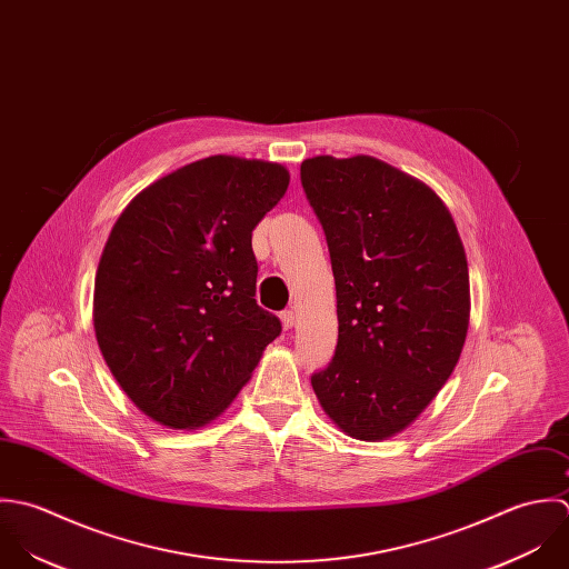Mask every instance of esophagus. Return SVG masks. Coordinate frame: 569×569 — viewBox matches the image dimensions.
Listing matches in <instances>:
<instances>
[{
	"label": "esophagus",
	"instance_id": "1",
	"mask_svg": "<svg viewBox=\"0 0 569 569\" xmlns=\"http://www.w3.org/2000/svg\"><path fill=\"white\" fill-rule=\"evenodd\" d=\"M295 323H297V315H295L292 310L281 312V326H283V330H292Z\"/></svg>",
	"mask_w": 569,
	"mask_h": 569
}]
</instances>
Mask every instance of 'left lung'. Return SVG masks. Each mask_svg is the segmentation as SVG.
Listing matches in <instances>:
<instances>
[{"label":"left lung","instance_id":"1","mask_svg":"<svg viewBox=\"0 0 569 569\" xmlns=\"http://www.w3.org/2000/svg\"><path fill=\"white\" fill-rule=\"evenodd\" d=\"M301 184L326 230L339 342L312 376L345 436L382 442L433 402L461 356L470 283L453 216L422 180L373 156H315Z\"/></svg>","mask_w":569,"mask_h":569}]
</instances>
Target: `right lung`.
I'll list each match as a JSON object with an SVG mask.
<instances>
[{
    "mask_svg": "<svg viewBox=\"0 0 569 569\" xmlns=\"http://www.w3.org/2000/svg\"><path fill=\"white\" fill-rule=\"evenodd\" d=\"M288 184L279 162L209 156L144 187L116 220L94 281V335L156 425H211L279 337V319L254 301L252 230Z\"/></svg>",
    "mask_w": 569,
    "mask_h": 569,
    "instance_id": "1",
    "label": "right lung"
}]
</instances>
